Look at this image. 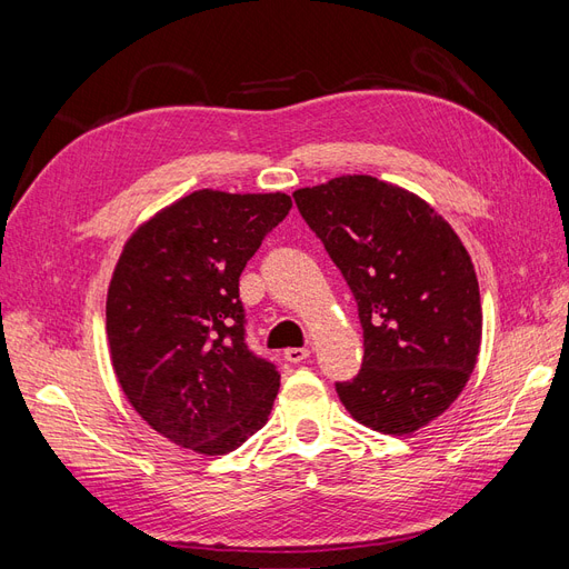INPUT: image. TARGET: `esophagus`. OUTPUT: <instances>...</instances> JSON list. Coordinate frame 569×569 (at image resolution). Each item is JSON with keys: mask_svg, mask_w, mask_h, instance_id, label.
<instances>
[{"mask_svg": "<svg viewBox=\"0 0 569 569\" xmlns=\"http://www.w3.org/2000/svg\"><path fill=\"white\" fill-rule=\"evenodd\" d=\"M308 356H311V351L308 349H284V360H289V363H301V360H306Z\"/></svg>", "mask_w": 569, "mask_h": 569, "instance_id": "34e87169", "label": "esophagus"}]
</instances>
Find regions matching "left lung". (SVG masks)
Instances as JSON below:
<instances>
[{"label":"left lung","instance_id":"8db88e82","mask_svg":"<svg viewBox=\"0 0 569 569\" xmlns=\"http://www.w3.org/2000/svg\"><path fill=\"white\" fill-rule=\"evenodd\" d=\"M295 201L351 287L363 368L337 385L375 432L403 437L437 420L477 366L481 301L456 230L408 189L372 176L301 187Z\"/></svg>","mask_w":569,"mask_h":569}]
</instances>
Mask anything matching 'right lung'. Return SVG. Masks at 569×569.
<instances>
[{"instance_id": "obj_1", "label": "right lung", "mask_w": 569, "mask_h": 569, "mask_svg": "<svg viewBox=\"0 0 569 569\" xmlns=\"http://www.w3.org/2000/svg\"><path fill=\"white\" fill-rule=\"evenodd\" d=\"M289 209L284 192L197 189L144 220L120 251L107 295L116 380L182 449L230 453L268 422L280 372L247 349L239 274Z\"/></svg>"}]
</instances>
